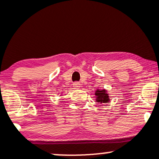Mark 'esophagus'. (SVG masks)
Returning <instances> with one entry per match:
<instances>
[{"label": "esophagus", "instance_id": "34e87169", "mask_svg": "<svg viewBox=\"0 0 159 159\" xmlns=\"http://www.w3.org/2000/svg\"><path fill=\"white\" fill-rule=\"evenodd\" d=\"M73 87L75 89H79L80 87H81V84H80L79 82H78V81L74 82V83H73Z\"/></svg>", "mask_w": 159, "mask_h": 159}]
</instances>
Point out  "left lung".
I'll return each mask as SVG.
<instances>
[{"label": "left lung", "mask_w": 159, "mask_h": 159, "mask_svg": "<svg viewBox=\"0 0 159 159\" xmlns=\"http://www.w3.org/2000/svg\"><path fill=\"white\" fill-rule=\"evenodd\" d=\"M95 95H96V102L98 103H107L110 101L108 93L105 89H103V90L97 89L95 92Z\"/></svg>", "instance_id": "left-lung-1"}]
</instances>
